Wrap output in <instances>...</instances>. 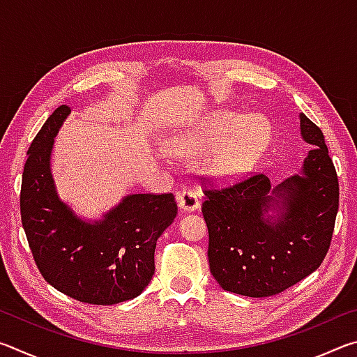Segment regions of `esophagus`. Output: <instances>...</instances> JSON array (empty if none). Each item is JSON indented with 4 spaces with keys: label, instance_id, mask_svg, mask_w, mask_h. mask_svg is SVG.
Segmentation results:
<instances>
[{
    "label": "esophagus",
    "instance_id": "34e87169",
    "mask_svg": "<svg viewBox=\"0 0 357 357\" xmlns=\"http://www.w3.org/2000/svg\"><path fill=\"white\" fill-rule=\"evenodd\" d=\"M176 200L179 208L183 211H195L200 208V200H198V195L193 190H181L176 193Z\"/></svg>",
    "mask_w": 357,
    "mask_h": 357
}]
</instances>
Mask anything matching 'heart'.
<instances>
[{
    "label": "heart",
    "instance_id": "1",
    "mask_svg": "<svg viewBox=\"0 0 357 357\" xmlns=\"http://www.w3.org/2000/svg\"><path fill=\"white\" fill-rule=\"evenodd\" d=\"M268 143L269 128L263 119L220 112L168 137L165 151L189 159L213 153L204 160V172L219 183H229L250 170Z\"/></svg>",
    "mask_w": 357,
    "mask_h": 357
}]
</instances>
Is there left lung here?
<instances>
[{"mask_svg": "<svg viewBox=\"0 0 357 357\" xmlns=\"http://www.w3.org/2000/svg\"><path fill=\"white\" fill-rule=\"evenodd\" d=\"M299 119L302 138L313 146L301 174L271 187L269 178L257 173L203 190L209 269L227 291L249 298L285 291L317 271L329 250L338 178L321 129L305 114Z\"/></svg>", "mask_w": 357, "mask_h": 357, "instance_id": "8db88e82", "label": "left lung"}]
</instances>
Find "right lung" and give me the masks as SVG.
<instances>
[{
    "mask_svg": "<svg viewBox=\"0 0 357 357\" xmlns=\"http://www.w3.org/2000/svg\"><path fill=\"white\" fill-rule=\"evenodd\" d=\"M70 108L58 107L34 137L22 176L20 214L44 279L80 302L112 305L137 298L154 275V250L178 214L173 193H134L94 223L58 198L53 138Z\"/></svg>",
    "mask_w": 357,
    "mask_h": 357,
    "instance_id": "add662e5",
    "label": "right lung"
}]
</instances>
